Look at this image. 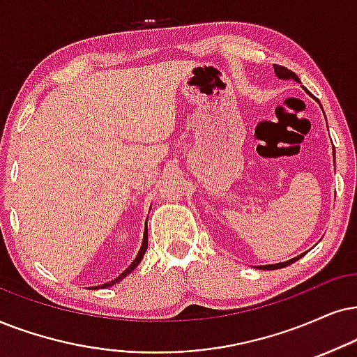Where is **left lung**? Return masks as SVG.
<instances>
[{"mask_svg": "<svg viewBox=\"0 0 357 357\" xmlns=\"http://www.w3.org/2000/svg\"><path fill=\"white\" fill-rule=\"evenodd\" d=\"M273 69H275V74H277V77L278 79H283V80H290V79H293V80H296V82H300V79H298V75L295 74V72H291V70H288L287 67H283V66H277L275 64L273 66ZM305 254H301V255H298V257H295V259H291V260H287V261H282V264H272V265H261V267H259V268H261V270H278V268H283V267H287V265H291L293 261H296L300 259V257H303Z\"/></svg>", "mask_w": 357, "mask_h": 357, "instance_id": "left-lung-1", "label": "left lung"}]
</instances>
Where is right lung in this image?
Here are the masks:
<instances>
[{
	"mask_svg": "<svg viewBox=\"0 0 357 357\" xmlns=\"http://www.w3.org/2000/svg\"><path fill=\"white\" fill-rule=\"evenodd\" d=\"M146 249H148V229H145V234H143V243H142V249H139V252H138V255H137V259H135L132 264H130V267L125 270V272H121V275H119V277H116L115 280H112V282H108V283H103V285H100V287H96V288H107V287H112V285H115L116 282H120V280H123L126 275L128 273H132L135 268H137V265L139 264V261H142V259H143V255H145V252H146Z\"/></svg>",
	"mask_w": 357,
	"mask_h": 357,
	"instance_id": "add662e5",
	"label": "right lung"
}]
</instances>
